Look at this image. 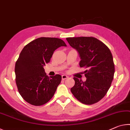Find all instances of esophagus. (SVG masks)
I'll list each match as a JSON object with an SVG mask.
<instances>
[{
    "instance_id": "obj_1",
    "label": "esophagus",
    "mask_w": 130,
    "mask_h": 130,
    "mask_svg": "<svg viewBox=\"0 0 130 130\" xmlns=\"http://www.w3.org/2000/svg\"><path fill=\"white\" fill-rule=\"evenodd\" d=\"M67 78H68V77L67 75H65V74L62 75V80H65V79H67Z\"/></svg>"
}]
</instances>
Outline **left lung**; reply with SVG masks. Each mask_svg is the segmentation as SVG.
Here are the masks:
<instances>
[{"label":"left lung","instance_id":"1","mask_svg":"<svg viewBox=\"0 0 130 130\" xmlns=\"http://www.w3.org/2000/svg\"><path fill=\"white\" fill-rule=\"evenodd\" d=\"M67 40L77 51L81 68L87 80L74 77L75 84L70 89L74 96L85 104H93L104 98L111 87L115 73L112 55L106 45L94 37H70Z\"/></svg>","mask_w":130,"mask_h":130}]
</instances>
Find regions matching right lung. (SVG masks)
<instances>
[{"instance_id": "add662e5", "label": "right lung", "mask_w": 130, "mask_h": 130, "mask_svg": "<svg viewBox=\"0 0 130 130\" xmlns=\"http://www.w3.org/2000/svg\"><path fill=\"white\" fill-rule=\"evenodd\" d=\"M61 46H67L62 39L41 37L26 45L19 54L15 67L16 84L19 94L30 104L43 105L54 96L62 77H49L43 67Z\"/></svg>"}]
</instances>
